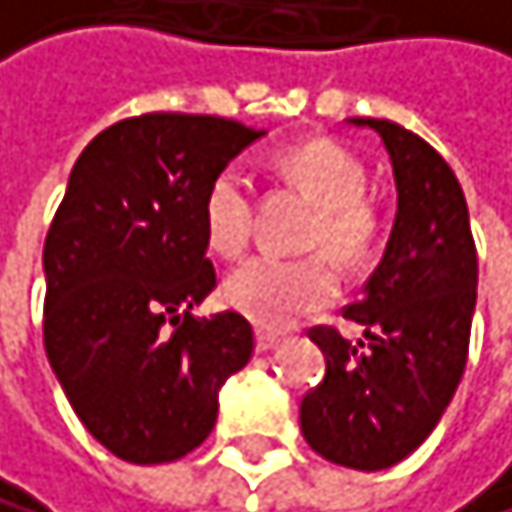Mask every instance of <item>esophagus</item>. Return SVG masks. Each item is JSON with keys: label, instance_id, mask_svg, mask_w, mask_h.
Returning a JSON list of instances; mask_svg holds the SVG:
<instances>
[{"label": "esophagus", "instance_id": "esophagus-1", "mask_svg": "<svg viewBox=\"0 0 512 512\" xmlns=\"http://www.w3.org/2000/svg\"><path fill=\"white\" fill-rule=\"evenodd\" d=\"M281 344V338H278V334H272V331H259L256 334V350L259 353H269V350H275Z\"/></svg>", "mask_w": 512, "mask_h": 512}]
</instances>
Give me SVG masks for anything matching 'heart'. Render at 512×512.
I'll list each match as a JSON object with an SVG mask.
<instances>
[{
    "label": "heart",
    "mask_w": 512,
    "mask_h": 512,
    "mask_svg": "<svg viewBox=\"0 0 512 512\" xmlns=\"http://www.w3.org/2000/svg\"><path fill=\"white\" fill-rule=\"evenodd\" d=\"M281 174L319 203L306 243L344 262L363 259L378 234L375 209L363 200L366 168L344 146L309 140L278 156ZM253 231V184L240 165L215 174L203 196V234L218 256H237ZM338 269L325 253L284 259L259 253L228 275L225 300L262 328H290L338 297Z\"/></svg>",
    "instance_id": "1"
}]
</instances>
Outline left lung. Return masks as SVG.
I'll return each mask as SVG.
<instances>
[{
  "instance_id": "left-lung-1",
  "label": "left lung",
  "mask_w": 512,
  "mask_h": 512,
  "mask_svg": "<svg viewBox=\"0 0 512 512\" xmlns=\"http://www.w3.org/2000/svg\"><path fill=\"white\" fill-rule=\"evenodd\" d=\"M353 124L372 127L388 149L397 218L363 300L344 309L363 325V341L350 344L331 325L309 328L325 378L300 400V428L325 460L378 472L432 435L460 385L479 256L463 187L435 149L388 118Z\"/></svg>"
}]
</instances>
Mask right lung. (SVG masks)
I'll list each match as a JSON object with an SVG mask.
<instances>
[{
    "label": "right lung",
    "instance_id": "add662e5",
    "mask_svg": "<svg viewBox=\"0 0 512 512\" xmlns=\"http://www.w3.org/2000/svg\"><path fill=\"white\" fill-rule=\"evenodd\" d=\"M259 137L231 118L149 112L96 134L71 168L43 247V344L77 419L118 460L187 457L250 363L240 312L190 309L215 287L206 187Z\"/></svg>",
    "mask_w": 512,
    "mask_h": 512
}]
</instances>
